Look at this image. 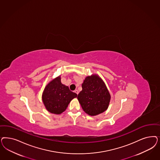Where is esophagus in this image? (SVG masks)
<instances>
[{
  "mask_svg": "<svg viewBox=\"0 0 160 160\" xmlns=\"http://www.w3.org/2000/svg\"><path fill=\"white\" fill-rule=\"evenodd\" d=\"M74 92L76 93L77 95L79 93V92H78V90H75V91H74Z\"/></svg>",
  "mask_w": 160,
  "mask_h": 160,
  "instance_id": "34e87169",
  "label": "esophagus"
}]
</instances>
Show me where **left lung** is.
<instances>
[{"mask_svg": "<svg viewBox=\"0 0 160 160\" xmlns=\"http://www.w3.org/2000/svg\"><path fill=\"white\" fill-rule=\"evenodd\" d=\"M82 88L77 98L86 113L95 116L107 109L111 95L101 78L97 75L87 77L82 84Z\"/></svg>", "mask_w": 160, "mask_h": 160, "instance_id": "obj_1", "label": "left lung"}]
</instances>
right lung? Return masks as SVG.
Returning <instances> with one entry per match:
<instances>
[{
	"mask_svg": "<svg viewBox=\"0 0 160 160\" xmlns=\"http://www.w3.org/2000/svg\"><path fill=\"white\" fill-rule=\"evenodd\" d=\"M77 97L76 93L62 84L59 77L47 85L42 94V101L49 112L60 114L66 110L72 99Z\"/></svg>",
	"mask_w": 160,
	"mask_h": 160,
	"instance_id": "obj_1",
	"label": "right lung"
}]
</instances>
